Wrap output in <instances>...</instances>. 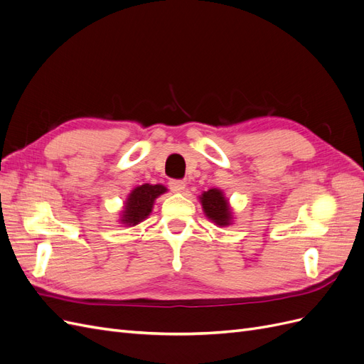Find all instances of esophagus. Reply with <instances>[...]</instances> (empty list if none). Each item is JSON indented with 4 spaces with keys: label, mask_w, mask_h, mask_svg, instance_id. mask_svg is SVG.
<instances>
[{
    "label": "esophagus",
    "mask_w": 364,
    "mask_h": 364,
    "mask_svg": "<svg viewBox=\"0 0 364 364\" xmlns=\"http://www.w3.org/2000/svg\"><path fill=\"white\" fill-rule=\"evenodd\" d=\"M168 185H170V190L173 193H182L186 186V183L183 181H170Z\"/></svg>",
    "instance_id": "obj_1"
}]
</instances>
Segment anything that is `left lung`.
I'll list each match as a JSON object with an SVG mask.
<instances>
[{"mask_svg": "<svg viewBox=\"0 0 364 364\" xmlns=\"http://www.w3.org/2000/svg\"><path fill=\"white\" fill-rule=\"evenodd\" d=\"M200 205L203 208L205 215L211 220V222L220 228H226L232 225L234 222V213L232 208L229 205V199L222 190L211 188L208 191H203L199 196Z\"/></svg>", "mask_w": 364, "mask_h": 364, "instance_id": "8db88e82", "label": "left lung"}]
</instances>
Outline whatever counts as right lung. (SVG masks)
<instances>
[{
    "label": "right lung",
    "instance_id": "obj_1",
    "mask_svg": "<svg viewBox=\"0 0 364 364\" xmlns=\"http://www.w3.org/2000/svg\"><path fill=\"white\" fill-rule=\"evenodd\" d=\"M167 191L168 190L161 183H144L135 186L126 197L118 222L127 228L136 226L141 222H144V220L151 214L155 200Z\"/></svg>",
    "mask_w": 364,
    "mask_h": 364
}]
</instances>
